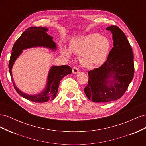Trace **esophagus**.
<instances>
[{"label": "esophagus", "instance_id": "1", "mask_svg": "<svg viewBox=\"0 0 146 146\" xmlns=\"http://www.w3.org/2000/svg\"><path fill=\"white\" fill-rule=\"evenodd\" d=\"M78 72H79V69L77 67L74 66V67L72 68V72L74 74H77Z\"/></svg>", "mask_w": 146, "mask_h": 146}]
</instances>
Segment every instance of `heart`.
<instances>
[{
	"label": "heart",
	"instance_id": "1",
	"mask_svg": "<svg viewBox=\"0 0 146 146\" xmlns=\"http://www.w3.org/2000/svg\"><path fill=\"white\" fill-rule=\"evenodd\" d=\"M110 40L98 33H92L73 39L70 44V50L80 55V61L86 68H94L102 64L107 59L111 49ZM62 54L71 55L69 48L63 46Z\"/></svg>",
	"mask_w": 146,
	"mask_h": 146
}]
</instances>
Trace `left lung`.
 I'll use <instances>...</instances> for the list:
<instances>
[{"mask_svg":"<svg viewBox=\"0 0 146 146\" xmlns=\"http://www.w3.org/2000/svg\"><path fill=\"white\" fill-rule=\"evenodd\" d=\"M107 30L113 34L114 47L104 64L88 71V83L84 89L87 98L94 102L120 99L134 76L133 53L125 33L116 25ZM109 78L113 80L108 81Z\"/></svg>","mask_w":146,"mask_h":146,"instance_id":"8db88e82","label":"left lung"}]
</instances>
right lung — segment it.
<instances>
[{"label": "right lung", "mask_w": 146, "mask_h": 146, "mask_svg": "<svg viewBox=\"0 0 146 146\" xmlns=\"http://www.w3.org/2000/svg\"><path fill=\"white\" fill-rule=\"evenodd\" d=\"M47 31L46 28L42 27H30L26 29L13 45L8 64L13 86L17 93L25 99L38 103L46 102L56 98L61 80L68 74L72 73L71 68L67 65L52 66L48 74L45 90L40 94L32 96L23 93L15 86L12 77L11 69L15 60L23 52L22 50L38 46L48 47L52 50L56 49V46L55 42L52 40L53 38L46 33Z\"/></svg>", "instance_id": "1"}]
</instances>
